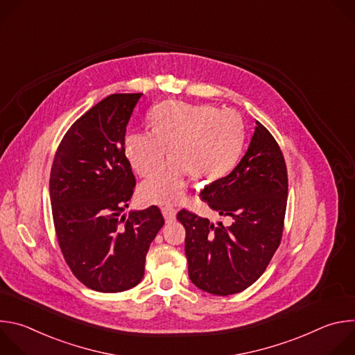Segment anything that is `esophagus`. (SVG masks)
<instances>
[{
	"label": "esophagus",
	"mask_w": 355,
	"mask_h": 355,
	"mask_svg": "<svg viewBox=\"0 0 355 355\" xmlns=\"http://www.w3.org/2000/svg\"><path fill=\"white\" fill-rule=\"evenodd\" d=\"M162 212H163V216H164V219H166V223H171V222H174V220H175L177 211H175L174 208H171V207H166V208H163V209H162Z\"/></svg>",
	"instance_id": "esophagus-1"
}]
</instances>
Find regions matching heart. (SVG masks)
Instances as JSON below:
<instances>
[{
    "instance_id": "obj_1",
    "label": "heart",
    "mask_w": 355,
    "mask_h": 355,
    "mask_svg": "<svg viewBox=\"0 0 355 355\" xmlns=\"http://www.w3.org/2000/svg\"><path fill=\"white\" fill-rule=\"evenodd\" d=\"M151 130L129 133L125 155L140 177L161 165L166 148L172 160L140 187L148 204L173 205L184 198L188 175L215 181L236 166L244 144V125L233 111L170 101L150 114Z\"/></svg>"
}]
</instances>
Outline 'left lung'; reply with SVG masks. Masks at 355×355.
Returning <instances> with one entry per match:
<instances>
[{
  "mask_svg": "<svg viewBox=\"0 0 355 355\" xmlns=\"http://www.w3.org/2000/svg\"><path fill=\"white\" fill-rule=\"evenodd\" d=\"M234 170L200 192L211 209L232 223L214 225L182 209L188 275L199 289L226 296L244 291L266 271L277 251L286 211L288 174L274 136L257 121Z\"/></svg>",
  "mask_w": 355,
  "mask_h": 355,
  "instance_id": "left-lung-1",
  "label": "left lung"
}]
</instances>
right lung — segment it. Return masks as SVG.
Instances as JSON below:
<instances>
[{"label":"right lung","mask_w":355,"mask_h":355,"mask_svg":"<svg viewBox=\"0 0 355 355\" xmlns=\"http://www.w3.org/2000/svg\"><path fill=\"white\" fill-rule=\"evenodd\" d=\"M141 94H112L77 119L50 171V204L63 257L98 292H122L144 275L150 243L164 225L157 207L122 212L136 185L125 156L126 126Z\"/></svg>","instance_id":"add662e5"}]
</instances>
